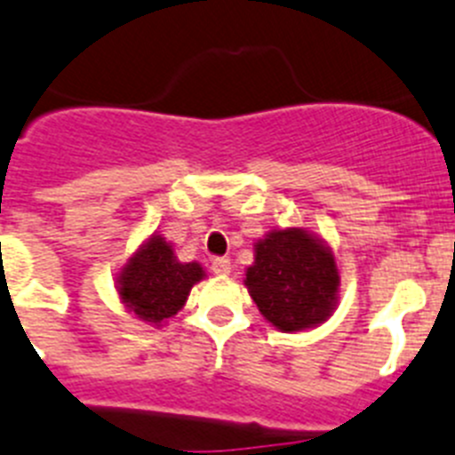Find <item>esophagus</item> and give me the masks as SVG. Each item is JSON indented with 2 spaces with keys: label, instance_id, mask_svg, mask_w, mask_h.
Listing matches in <instances>:
<instances>
[{
  "label": "esophagus",
  "instance_id": "1",
  "mask_svg": "<svg viewBox=\"0 0 455 455\" xmlns=\"http://www.w3.org/2000/svg\"><path fill=\"white\" fill-rule=\"evenodd\" d=\"M211 269H212V272H215V274H220V276H227V274H231V260H228L227 256L212 258Z\"/></svg>",
  "mask_w": 455,
  "mask_h": 455
}]
</instances>
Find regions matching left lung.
<instances>
[{"instance_id":"left-lung-1","label":"left lung","mask_w":455,"mask_h":455,"mask_svg":"<svg viewBox=\"0 0 455 455\" xmlns=\"http://www.w3.org/2000/svg\"><path fill=\"white\" fill-rule=\"evenodd\" d=\"M253 251L244 285L272 326L294 333L331 317L339 276L333 251L319 237L304 228H274Z\"/></svg>"}]
</instances>
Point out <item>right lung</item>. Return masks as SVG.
Wrapping results in <instances>:
<instances>
[{"mask_svg":"<svg viewBox=\"0 0 455 455\" xmlns=\"http://www.w3.org/2000/svg\"><path fill=\"white\" fill-rule=\"evenodd\" d=\"M206 276L199 263H179L165 237L151 235L122 267L117 292L138 317L161 326L186 304L192 285Z\"/></svg>","mask_w":455,"mask_h":455,"instance_id":"1","label":"right lung"}]
</instances>
